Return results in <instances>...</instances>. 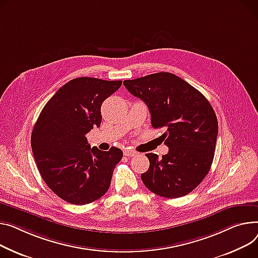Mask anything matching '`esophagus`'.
Wrapping results in <instances>:
<instances>
[{"mask_svg": "<svg viewBox=\"0 0 258 258\" xmlns=\"http://www.w3.org/2000/svg\"><path fill=\"white\" fill-rule=\"evenodd\" d=\"M123 154L125 157H134V156H137L138 152L133 150V149H125V150H123Z\"/></svg>", "mask_w": 258, "mask_h": 258, "instance_id": "esophagus-1", "label": "esophagus"}]
</instances>
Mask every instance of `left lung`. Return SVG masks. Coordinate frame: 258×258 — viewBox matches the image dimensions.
<instances>
[{"label":"left lung","mask_w":258,"mask_h":258,"mask_svg":"<svg viewBox=\"0 0 258 258\" xmlns=\"http://www.w3.org/2000/svg\"><path fill=\"white\" fill-rule=\"evenodd\" d=\"M123 85L145 102L152 126L164 128L161 137L169 147L162 159L146 153L149 169L141 174L145 186L166 198L191 193L209 173L215 156L218 120L209 100L170 73L125 80Z\"/></svg>","instance_id":"left-lung-1"}]
</instances>
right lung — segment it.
Wrapping results in <instances>:
<instances>
[{"label": "right lung", "instance_id": "add662e5", "mask_svg": "<svg viewBox=\"0 0 258 258\" xmlns=\"http://www.w3.org/2000/svg\"><path fill=\"white\" fill-rule=\"evenodd\" d=\"M121 84L74 79L46 102L34 125L31 146L39 173L51 191L72 204H88L104 196L122 159L119 148H91L86 138L94 126H100L102 102Z\"/></svg>", "mask_w": 258, "mask_h": 258}]
</instances>
